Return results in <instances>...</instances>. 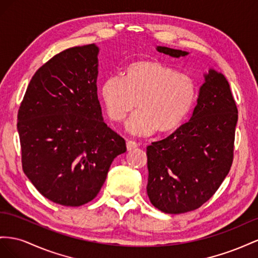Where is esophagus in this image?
<instances>
[{
    "label": "esophagus",
    "mask_w": 258,
    "mask_h": 258,
    "mask_svg": "<svg viewBox=\"0 0 258 258\" xmlns=\"http://www.w3.org/2000/svg\"><path fill=\"white\" fill-rule=\"evenodd\" d=\"M136 147H138V143L134 142V141H127L126 142V148L127 150H133L135 149Z\"/></svg>",
    "instance_id": "obj_1"
}]
</instances>
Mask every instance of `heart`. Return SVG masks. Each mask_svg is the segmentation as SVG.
Wrapping results in <instances>:
<instances>
[{"label": "heart", "mask_w": 258, "mask_h": 258, "mask_svg": "<svg viewBox=\"0 0 258 258\" xmlns=\"http://www.w3.org/2000/svg\"><path fill=\"white\" fill-rule=\"evenodd\" d=\"M195 80L158 61L132 63L126 76H110L101 87L109 116L122 121L137 104L126 123L133 134H151L176 128L186 119L197 100Z\"/></svg>", "instance_id": "1"}]
</instances>
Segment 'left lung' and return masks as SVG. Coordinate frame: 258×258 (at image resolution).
<instances>
[{"label":"left lung","instance_id":"left-lung-1","mask_svg":"<svg viewBox=\"0 0 258 258\" xmlns=\"http://www.w3.org/2000/svg\"><path fill=\"white\" fill-rule=\"evenodd\" d=\"M172 57L187 51L158 46ZM238 108L226 78L205 75L191 119L174 133L147 147V194L154 208L167 214L195 211L214 196L233 161Z\"/></svg>","mask_w":258,"mask_h":258}]
</instances>
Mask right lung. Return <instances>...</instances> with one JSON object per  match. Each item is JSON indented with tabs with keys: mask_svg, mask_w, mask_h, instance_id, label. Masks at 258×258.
<instances>
[{
	"mask_svg": "<svg viewBox=\"0 0 258 258\" xmlns=\"http://www.w3.org/2000/svg\"><path fill=\"white\" fill-rule=\"evenodd\" d=\"M98 47L62 50L38 69L18 115L21 164L39 192L64 207L92 201L124 138L108 127L97 96Z\"/></svg>",
	"mask_w": 258,
	"mask_h": 258,
	"instance_id": "add662e5",
	"label": "right lung"
}]
</instances>
